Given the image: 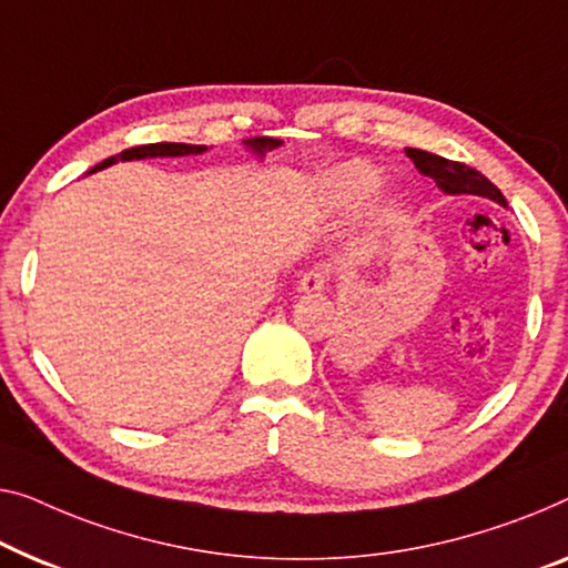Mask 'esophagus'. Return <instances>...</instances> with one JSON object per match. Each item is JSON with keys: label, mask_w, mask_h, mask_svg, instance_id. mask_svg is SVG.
<instances>
[{"label": "esophagus", "mask_w": 568, "mask_h": 568, "mask_svg": "<svg viewBox=\"0 0 568 568\" xmlns=\"http://www.w3.org/2000/svg\"><path fill=\"white\" fill-rule=\"evenodd\" d=\"M327 282H331V268L312 266L310 271H304L297 286H300V292H320V290H325Z\"/></svg>", "instance_id": "1"}]
</instances>
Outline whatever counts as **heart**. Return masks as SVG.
Here are the masks:
<instances>
[{"label": "heart", "instance_id": "heart-1", "mask_svg": "<svg viewBox=\"0 0 568 568\" xmlns=\"http://www.w3.org/2000/svg\"><path fill=\"white\" fill-rule=\"evenodd\" d=\"M379 182H382V176L374 166H368V163H361V161H353V163H343V166H338L325 176L323 192H325L327 204H333V207L353 210V207H358V204H364L368 196L379 189ZM382 215L384 217L394 215L392 204H384Z\"/></svg>", "mask_w": 568, "mask_h": 568}]
</instances>
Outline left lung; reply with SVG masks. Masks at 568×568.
Segmentation results:
<instances>
[{"mask_svg":"<svg viewBox=\"0 0 568 568\" xmlns=\"http://www.w3.org/2000/svg\"><path fill=\"white\" fill-rule=\"evenodd\" d=\"M407 159H413L417 171L425 176H430L435 184H438L443 192L448 194H479L487 196V200H495L507 207L505 196L499 189L489 182L487 176L479 174V171L466 166L462 161H448L443 155L420 151V148H407Z\"/></svg>","mask_w":568,"mask_h":568,"instance_id":"8db88e82","label":"left lung"}]
</instances>
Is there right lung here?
Here are the masks:
<instances>
[{
    "mask_svg": "<svg viewBox=\"0 0 568 568\" xmlns=\"http://www.w3.org/2000/svg\"><path fill=\"white\" fill-rule=\"evenodd\" d=\"M248 145L256 153H266L271 148H276L278 141L274 138H253L248 141ZM207 145H186V143H151V145H138V148H128L118 155H110L102 163H97L92 171H100L104 166H112L114 161H138V159H155V155H189V153H204Z\"/></svg>",
    "mask_w": 568,
    "mask_h": 568,
    "instance_id": "1",
    "label": "right lung"
}]
</instances>
